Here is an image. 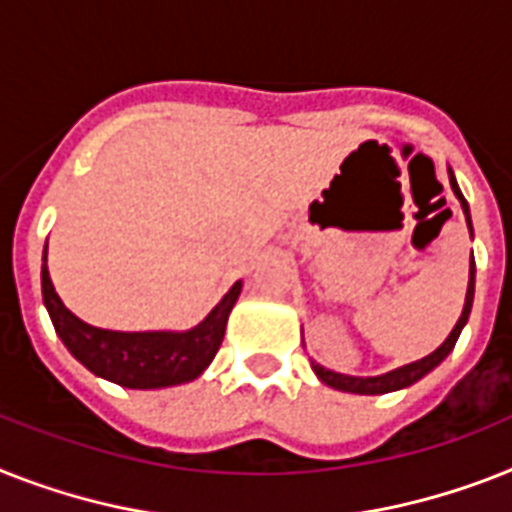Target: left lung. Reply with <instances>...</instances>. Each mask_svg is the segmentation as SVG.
I'll return each mask as SVG.
<instances>
[{
	"label": "left lung",
	"mask_w": 512,
	"mask_h": 512,
	"mask_svg": "<svg viewBox=\"0 0 512 512\" xmlns=\"http://www.w3.org/2000/svg\"><path fill=\"white\" fill-rule=\"evenodd\" d=\"M447 173H450L452 194L458 197L460 207H463L465 223H468V231H471V239H473V223H471V210H468V202H465L463 191H460L458 181H455V173H452V168H447ZM473 292H476V263H473V252H471V268H468V289H465L463 313H460L458 323H455V328L450 331V336H447V339H444V342L439 344L434 352H431V355L421 357V360H415V363L402 365V368H394V371H389V373H381V376H347V373L328 371V368H323L321 363L310 360L315 376L321 378L326 386H331V389H339V392H347V394H389V392H400V389L413 386L415 381H421L423 376H429L436 365L442 363L444 357L455 350V342H458L460 331H463L465 323H468V315H471Z\"/></svg>",
	"instance_id": "8db88e82"
}]
</instances>
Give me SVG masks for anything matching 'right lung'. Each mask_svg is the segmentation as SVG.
Masks as SVG:
<instances>
[{"label":"right lung","instance_id":"right-lung-1","mask_svg":"<svg viewBox=\"0 0 512 512\" xmlns=\"http://www.w3.org/2000/svg\"><path fill=\"white\" fill-rule=\"evenodd\" d=\"M41 294L52 326L68 352L94 376L126 386V389H168L189 384L213 363L228 315L242 294V281H236L218 305L194 328L186 331H112L81 321L62 305L54 292L47 268V247L41 257Z\"/></svg>","mask_w":512,"mask_h":512}]
</instances>
